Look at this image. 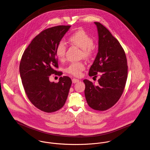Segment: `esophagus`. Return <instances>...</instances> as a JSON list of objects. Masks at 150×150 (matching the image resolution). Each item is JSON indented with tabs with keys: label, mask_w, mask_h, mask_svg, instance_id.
<instances>
[{
	"label": "esophagus",
	"mask_w": 150,
	"mask_h": 150,
	"mask_svg": "<svg viewBox=\"0 0 150 150\" xmlns=\"http://www.w3.org/2000/svg\"><path fill=\"white\" fill-rule=\"evenodd\" d=\"M79 81V79H72V83L75 84L76 83H78Z\"/></svg>",
	"instance_id": "34e87169"
}]
</instances>
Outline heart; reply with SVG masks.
I'll return each instance as SVG.
<instances>
[{"instance_id": "obj_1", "label": "heart", "mask_w": 150, "mask_h": 150, "mask_svg": "<svg viewBox=\"0 0 150 150\" xmlns=\"http://www.w3.org/2000/svg\"><path fill=\"white\" fill-rule=\"evenodd\" d=\"M69 41L82 49L83 55L84 58H88L92 55L93 51V40L85 31L83 30L76 31L70 36ZM66 50V44L62 40L60 41L58 43L55 50V55L59 61L64 60ZM84 69L85 64L83 62H73L65 69V71L69 74L79 77L81 75L82 71Z\"/></svg>"}]
</instances>
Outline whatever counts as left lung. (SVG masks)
<instances>
[{"label":"left lung","instance_id":"left-lung-1","mask_svg":"<svg viewBox=\"0 0 150 150\" xmlns=\"http://www.w3.org/2000/svg\"><path fill=\"white\" fill-rule=\"evenodd\" d=\"M98 34V52L90 67L89 76L96 77L98 84L85 79L86 100L92 108L105 111L113 106L121 96L128 77L126 55L119 42L100 22H95Z\"/></svg>","mask_w":150,"mask_h":150}]
</instances>
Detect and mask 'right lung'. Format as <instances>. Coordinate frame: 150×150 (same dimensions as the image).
<instances>
[{"mask_svg":"<svg viewBox=\"0 0 150 150\" xmlns=\"http://www.w3.org/2000/svg\"><path fill=\"white\" fill-rule=\"evenodd\" d=\"M70 28L61 25L43 30L32 40L22 57L20 73L26 94L35 107L46 112L64 106L71 85L67 76L61 77L58 83L49 80L52 74H62L55 70L58 65L55 50Z\"/></svg>","mask_w":150,"mask_h":150,"instance_id":"add662e5","label":"right lung"}]
</instances>
